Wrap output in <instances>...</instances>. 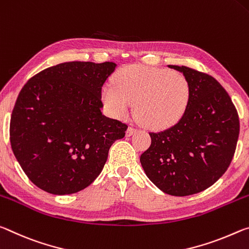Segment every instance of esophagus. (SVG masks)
Wrapping results in <instances>:
<instances>
[{
    "instance_id": "1",
    "label": "esophagus",
    "mask_w": 249,
    "mask_h": 249,
    "mask_svg": "<svg viewBox=\"0 0 249 249\" xmlns=\"http://www.w3.org/2000/svg\"><path fill=\"white\" fill-rule=\"evenodd\" d=\"M136 132H137V129L136 128L129 127L128 130H127V132H125V134H127V137H130V136H132V134L136 133Z\"/></svg>"
}]
</instances>
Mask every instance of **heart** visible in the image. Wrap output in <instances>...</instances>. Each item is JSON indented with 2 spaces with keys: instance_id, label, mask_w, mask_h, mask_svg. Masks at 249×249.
Listing matches in <instances>:
<instances>
[{
  "instance_id": "b5f03b06",
  "label": "heart",
  "mask_w": 249,
  "mask_h": 249,
  "mask_svg": "<svg viewBox=\"0 0 249 249\" xmlns=\"http://www.w3.org/2000/svg\"><path fill=\"white\" fill-rule=\"evenodd\" d=\"M190 81L168 69L128 65L113 76V84L101 89L105 107L113 117H124L134 104V113L142 124L165 129L177 124L190 104Z\"/></svg>"
}]
</instances>
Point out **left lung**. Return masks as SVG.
Instances as JSON below:
<instances>
[{
	"instance_id": "left-lung-1",
	"label": "left lung",
	"mask_w": 249,
	"mask_h": 249,
	"mask_svg": "<svg viewBox=\"0 0 249 249\" xmlns=\"http://www.w3.org/2000/svg\"><path fill=\"white\" fill-rule=\"evenodd\" d=\"M190 81V104L172 127L150 132L151 145L141 154L146 177L162 192L186 196L213 185L233 160L239 134L235 106L213 77L169 65Z\"/></svg>"
}]
</instances>
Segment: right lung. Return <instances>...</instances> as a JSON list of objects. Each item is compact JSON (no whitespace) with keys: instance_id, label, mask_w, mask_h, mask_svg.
I'll return each instance as SVG.
<instances>
[{"instance_id":"right-lung-1","label":"right lung","mask_w":249,"mask_h":249,"mask_svg":"<svg viewBox=\"0 0 249 249\" xmlns=\"http://www.w3.org/2000/svg\"><path fill=\"white\" fill-rule=\"evenodd\" d=\"M117 65L68 62L27 81L10 124L13 153L45 192L77 193L104 169L110 146L128 125L101 112V88Z\"/></svg>"}]
</instances>
